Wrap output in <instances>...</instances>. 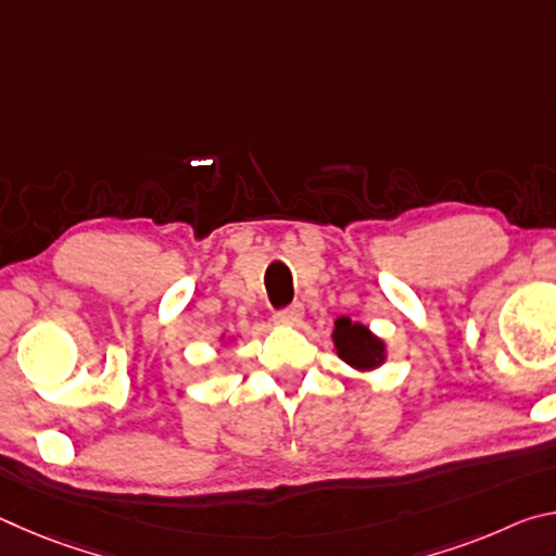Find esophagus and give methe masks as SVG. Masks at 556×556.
<instances>
[{
    "label": "esophagus",
    "mask_w": 556,
    "mask_h": 556,
    "mask_svg": "<svg viewBox=\"0 0 556 556\" xmlns=\"http://www.w3.org/2000/svg\"><path fill=\"white\" fill-rule=\"evenodd\" d=\"M301 318H304V306L301 304H291L285 312H279L275 316V324L277 326H285V328H294L301 324Z\"/></svg>",
    "instance_id": "1"
}]
</instances>
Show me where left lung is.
I'll use <instances>...</instances> for the list:
<instances>
[{
    "mask_svg": "<svg viewBox=\"0 0 556 556\" xmlns=\"http://www.w3.org/2000/svg\"><path fill=\"white\" fill-rule=\"evenodd\" d=\"M331 338L336 355L345 365H351L355 372H372L388 361V343L380 336H375L368 326L351 321L348 316H341L333 324Z\"/></svg>",
    "mask_w": 556,
    "mask_h": 556,
    "instance_id": "left-lung-1",
    "label": "left lung"
}]
</instances>
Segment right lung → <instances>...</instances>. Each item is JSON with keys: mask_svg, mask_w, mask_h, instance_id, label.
Listing matches in <instances>:
<instances>
[{"mask_svg": "<svg viewBox=\"0 0 556 556\" xmlns=\"http://www.w3.org/2000/svg\"><path fill=\"white\" fill-rule=\"evenodd\" d=\"M225 343H228V338H225V336H220V345H225Z\"/></svg>", "mask_w": 556, "mask_h": 556, "instance_id": "obj_1", "label": "right lung"}]
</instances>
